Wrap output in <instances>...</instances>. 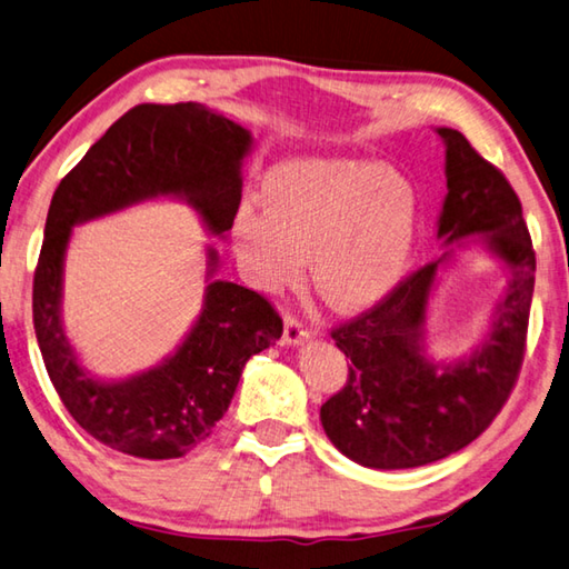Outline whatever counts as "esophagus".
Wrapping results in <instances>:
<instances>
[{
  "instance_id": "1",
  "label": "esophagus",
  "mask_w": 569,
  "mask_h": 569,
  "mask_svg": "<svg viewBox=\"0 0 569 569\" xmlns=\"http://www.w3.org/2000/svg\"><path fill=\"white\" fill-rule=\"evenodd\" d=\"M310 340V330L297 320V317H284V335H282V342L290 345V347H300Z\"/></svg>"
}]
</instances>
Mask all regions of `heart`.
I'll return each mask as SVG.
<instances>
[{"label":"heart","mask_w":569,"mask_h":569,"mask_svg":"<svg viewBox=\"0 0 569 569\" xmlns=\"http://www.w3.org/2000/svg\"><path fill=\"white\" fill-rule=\"evenodd\" d=\"M262 209L244 202L232 224L239 269L254 290L292 287L310 259L317 295L337 312L390 295L410 262L420 197L397 167L305 157L269 169Z\"/></svg>","instance_id":"b5f03b06"}]
</instances>
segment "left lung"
I'll return each mask as SVG.
<instances>
[{
  "instance_id": "1",
  "label": "left lung",
  "mask_w": 569,
  "mask_h": 569,
  "mask_svg": "<svg viewBox=\"0 0 569 569\" xmlns=\"http://www.w3.org/2000/svg\"><path fill=\"white\" fill-rule=\"evenodd\" d=\"M445 144L447 194L437 217L445 252L405 279L372 312L332 337L350 377L320 420L345 457L372 470H410L477 440L502 410L522 367L535 290V252L522 204L500 169L465 134L435 127ZM480 243L508 274L491 330L462 358H437L426 320L441 272L460 246Z\"/></svg>"
}]
</instances>
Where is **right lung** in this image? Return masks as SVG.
<instances>
[{
    "label": "right lung",
    "mask_w": 569,
    "mask_h": 569,
    "mask_svg": "<svg viewBox=\"0 0 569 569\" xmlns=\"http://www.w3.org/2000/svg\"><path fill=\"white\" fill-rule=\"evenodd\" d=\"M249 129L199 102L139 104L89 147L59 182L34 272V332L69 415L107 447L142 460H172L207 440L232 402L247 360L282 337V320L262 295L217 279L207 244L202 310L174 352L144 372L107 380L89 372L62 317L64 262L74 227L134 204L177 199L207 234L232 229L242 199Z\"/></svg>",
    "instance_id": "add662e5"
}]
</instances>
